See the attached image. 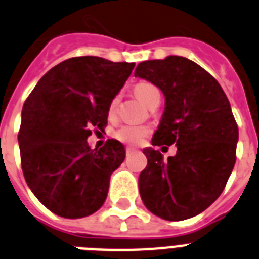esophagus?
I'll use <instances>...</instances> for the list:
<instances>
[{
	"label": "esophagus",
	"mask_w": 259,
	"mask_h": 259,
	"mask_svg": "<svg viewBox=\"0 0 259 259\" xmlns=\"http://www.w3.org/2000/svg\"><path fill=\"white\" fill-rule=\"evenodd\" d=\"M134 153V149L133 148H126V155H130Z\"/></svg>",
	"instance_id": "esophagus-1"
}]
</instances>
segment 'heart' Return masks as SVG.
Returning a JSON list of instances; mask_svg holds the SVG:
<instances>
[{"label": "heart", "instance_id": "1", "mask_svg": "<svg viewBox=\"0 0 259 259\" xmlns=\"http://www.w3.org/2000/svg\"><path fill=\"white\" fill-rule=\"evenodd\" d=\"M134 92H136L137 97L146 106H148L149 102L154 97L159 96L158 88L153 85V83H150V82H140V83H137L136 88H134ZM117 105H118V97H114L110 101V104H109V114L114 113L115 109H117ZM148 133L149 130L146 127H144V126H122L121 129L115 132L114 136L117 140H119L123 144L138 145L144 141V138L148 136Z\"/></svg>", "mask_w": 259, "mask_h": 259}]
</instances>
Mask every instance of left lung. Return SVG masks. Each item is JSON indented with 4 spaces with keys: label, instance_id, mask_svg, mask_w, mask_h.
I'll return each instance as SVG.
<instances>
[{
    "label": "left lung",
    "instance_id": "1",
    "mask_svg": "<svg viewBox=\"0 0 259 259\" xmlns=\"http://www.w3.org/2000/svg\"><path fill=\"white\" fill-rule=\"evenodd\" d=\"M134 75L165 96L153 146H177V154L166 161L158 150H144L148 165L138 178L142 202L166 221L194 217L220 197L234 167L238 126L230 102L217 79L185 57L144 61Z\"/></svg>",
    "mask_w": 259,
    "mask_h": 259
}]
</instances>
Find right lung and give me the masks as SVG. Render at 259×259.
<instances>
[{"label":"right lung","instance_id":"1","mask_svg":"<svg viewBox=\"0 0 259 259\" xmlns=\"http://www.w3.org/2000/svg\"><path fill=\"white\" fill-rule=\"evenodd\" d=\"M134 62L74 57L50 69L26 98L18 144L27 186L42 205L64 218H82L104 205L110 176L125 148L108 140L90 149L92 127L104 130L109 104Z\"/></svg>","mask_w":259,"mask_h":259}]
</instances>
